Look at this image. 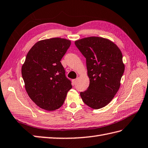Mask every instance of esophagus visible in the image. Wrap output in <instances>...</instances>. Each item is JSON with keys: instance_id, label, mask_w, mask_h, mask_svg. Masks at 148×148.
<instances>
[{"instance_id": "1", "label": "esophagus", "mask_w": 148, "mask_h": 148, "mask_svg": "<svg viewBox=\"0 0 148 148\" xmlns=\"http://www.w3.org/2000/svg\"><path fill=\"white\" fill-rule=\"evenodd\" d=\"M77 81V79H74V80H72V82H73V85L76 84Z\"/></svg>"}]
</instances>
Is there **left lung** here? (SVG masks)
Returning a JSON list of instances; mask_svg holds the SVG:
<instances>
[{
	"label": "left lung",
	"mask_w": 148,
	"mask_h": 148,
	"mask_svg": "<svg viewBox=\"0 0 148 148\" xmlns=\"http://www.w3.org/2000/svg\"><path fill=\"white\" fill-rule=\"evenodd\" d=\"M86 59L89 86L81 92L84 103L93 109L110 103L119 90L125 70L120 49L108 39L90 37L75 42Z\"/></svg>",
	"instance_id": "1"
}]
</instances>
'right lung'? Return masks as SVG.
I'll return each instance as SVG.
<instances>
[{
  "instance_id": "obj_1",
  "label": "right lung",
  "mask_w": 148,
  "mask_h": 148,
  "mask_svg": "<svg viewBox=\"0 0 148 148\" xmlns=\"http://www.w3.org/2000/svg\"><path fill=\"white\" fill-rule=\"evenodd\" d=\"M71 41L52 38L37 42L27 55L21 74L30 99L42 109L54 111L64 103L72 88L61 60Z\"/></svg>"
}]
</instances>
